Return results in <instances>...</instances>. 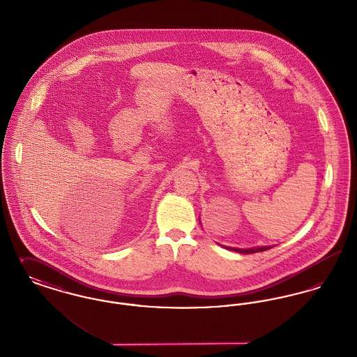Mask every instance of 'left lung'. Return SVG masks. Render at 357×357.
I'll list each match as a JSON object with an SVG mask.
<instances>
[{
	"label": "left lung",
	"mask_w": 357,
	"mask_h": 357,
	"mask_svg": "<svg viewBox=\"0 0 357 357\" xmlns=\"http://www.w3.org/2000/svg\"><path fill=\"white\" fill-rule=\"evenodd\" d=\"M225 248H226V249H229V250L237 252V253H242V255H253V253H258V252H265V250H269V249H272V246L252 248V249H237V248H227V246H225Z\"/></svg>",
	"instance_id": "1"
}]
</instances>
